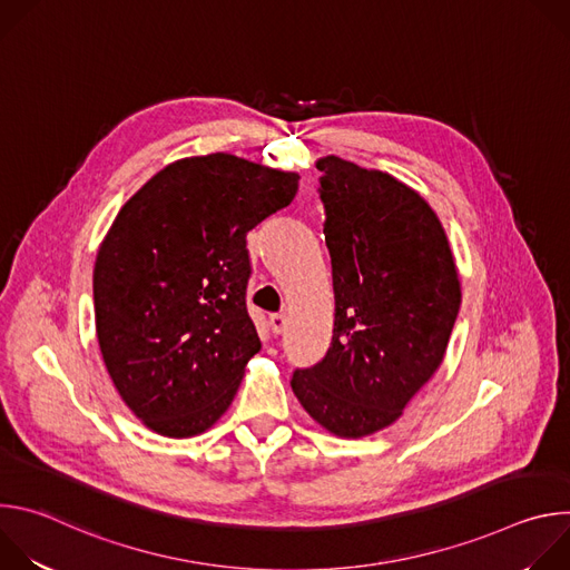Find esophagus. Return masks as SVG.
<instances>
[{
	"instance_id": "34e87169",
	"label": "esophagus",
	"mask_w": 570,
	"mask_h": 570,
	"mask_svg": "<svg viewBox=\"0 0 570 570\" xmlns=\"http://www.w3.org/2000/svg\"><path fill=\"white\" fill-rule=\"evenodd\" d=\"M268 324H271V332L275 336H279L286 330V315L284 313H275V315L268 317Z\"/></svg>"
}]
</instances>
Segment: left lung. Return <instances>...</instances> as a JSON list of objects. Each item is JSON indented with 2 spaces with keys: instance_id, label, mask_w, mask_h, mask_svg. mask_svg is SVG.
<instances>
[{
  "instance_id": "obj_1",
  "label": "left lung",
  "mask_w": 570,
  "mask_h": 570,
  "mask_svg": "<svg viewBox=\"0 0 570 570\" xmlns=\"http://www.w3.org/2000/svg\"><path fill=\"white\" fill-rule=\"evenodd\" d=\"M315 167L336 317L327 354L291 385L320 426L365 438L396 422L442 365L460 279L444 227L415 189L336 155Z\"/></svg>"
}]
</instances>
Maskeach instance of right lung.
Here are the masks:
<instances>
[{
	"label": "right lung",
	"instance_id": "1",
	"mask_svg": "<svg viewBox=\"0 0 570 570\" xmlns=\"http://www.w3.org/2000/svg\"><path fill=\"white\" fill-rule=\"evenodd\" d=\"M299 176L229 153L185 157L117 214L95 264L97 338L128 409L194 438L229 409L262 350L246 234L291 205Z\"/></svg>",
	"mask_w": 570,
	"mask_h": 570
}]
</instances>
